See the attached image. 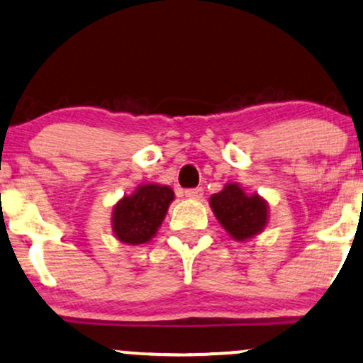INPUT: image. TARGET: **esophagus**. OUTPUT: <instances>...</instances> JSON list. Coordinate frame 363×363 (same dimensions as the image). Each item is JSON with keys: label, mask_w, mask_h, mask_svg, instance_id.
<instances>
[{"label": "esophagus", "mask_w": 363, "mask_h": 363, "mask_svg": "<svg viewBox=\"0 0 363 363\" xmlns=\"http://www.w3.org/2000/svg\"><path fill=\"white\" fill-rule=\"evenodd\" d=\"M186 198L189 199H201L203 198V187H194V189L186 191Z\"/></svg>", "instance_id": "esophagus-1"}]
</instances>
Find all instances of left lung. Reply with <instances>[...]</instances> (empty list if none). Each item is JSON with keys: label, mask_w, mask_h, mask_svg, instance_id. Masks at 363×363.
Instances as JSON below:
<instances>
[{"label": "left lung", "mask_w": 363, "mask_h": 363, "mask_svg": "<svg viewBox=\"0 0 363 363\" xmlns=\"http://www.w3.org/2000/svg\"><path fill=\"white\" fill-rule=\"evenodd\" d=\"M213 213L230 237L238 242L253 238L269 221V204L259 194H247L240 184L230 182L209 198Z\"/></svg>", "instance_id": "8db88e82"}]
</instances>
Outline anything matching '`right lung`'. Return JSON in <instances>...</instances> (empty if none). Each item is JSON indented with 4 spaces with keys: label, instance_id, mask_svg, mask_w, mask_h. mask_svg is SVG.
Returning <instances> with one entry per match:
<instances>
[{
    "label": "right lung",
    "instance_id": "1",
    "mask_svg": "<svg viewBox=\"0 0 363 363\" xmlns=\"http://www.w3.org/2000/svg\"><path fill=\"white\" fill-rule=\"evenodd\" d=\"M172 201L174 191L169 186H138L133 194L123 196L113 208V233L128 245L147 243L162 225Z\"/></svg>",
    "mask_w": 363,
    "mask_h": 363
}]
</instances>
